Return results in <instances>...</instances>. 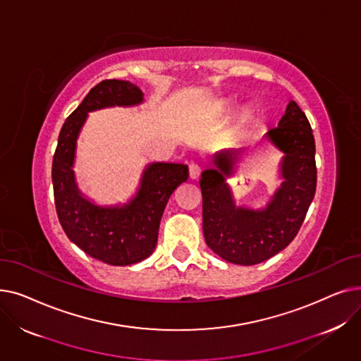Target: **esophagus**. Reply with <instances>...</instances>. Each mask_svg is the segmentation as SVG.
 Masks as SVG:
<instances>
[{
    "label": "esophagus",
    "instance_id": "34e87169",
    "mask_svg": "<svg viewBox=\"0 0 361 361\" xmlns=\"http://www.w3.org/2000/svg\"><path fill=\"white\" fill-rule=\"evenodd\" d=\"M200 165H197V164H190V166H188V174H190V178H193V180H196L199 176H200Z\"/></svg>",
    "mask_w": 361,
    "mask_h": 361
}]
</instances>
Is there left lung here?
Segmentation results:
<instances>
[{
  "label": "left lung",
  "mask_w": 361,
  "mask_h": 361,
  "mask_svg": "<svg viewBox=\"0 0 361 361\" xmlns=\"http://www.w3.org/2000/svg\"><path fill=\"white\" fill-rule=\"evenodd\" d=\"M267 139L283 158L281 187L263 209L237 206L225 178L234 173L240 150L215 155L216 168L204 169L200 178L203 196V235L207 247L224 260L257 264L268 260L294 240L316 192L314 137L306 114L290 101L278 127Z\"/></svg>",
  "instance_id": "1"
}]
</instances>
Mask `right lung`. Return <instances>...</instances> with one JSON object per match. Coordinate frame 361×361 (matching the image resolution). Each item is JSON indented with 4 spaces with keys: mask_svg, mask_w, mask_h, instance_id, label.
<instances>
[{
    "mask_svg": "<svg viewBox=\"0 0 361 361\" xmlns=\"http://www.w3.org/2000/svg\"><path fill=\"white\" fill-rule=\"evenodd\" d=\"M142 102L143 93L136 85L102 80L63 124L52 159L55 209L64 233L90 257L112 267H127L154 253L166 202L188 178L187 165L152 162L143 171L136 196L123 206H98L79 190L73 165L87 112Z\"/></svg>",
    "mask_w": 361,
    "mask_h": 361,
    "instance_id": "right-lung-1",
    "label": "right lung"
}]
</instances>
